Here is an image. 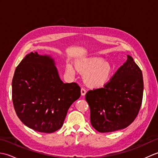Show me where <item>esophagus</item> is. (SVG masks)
<instances>
[{"mask_svg": "<svg viewBox=\"0 0 158 158\" xmlns=\"http://www.w3.org/2000/svg\"><path fill=\"white\" fill-rule=\"evenodd\" d=\"M81 96H85L86 94V90L84 88H81Z\"/></svg>", "mask_w": 158, "mask_h": 158, "instance_id": "esophagus-1", "label": "esophagus"}]
</instances>
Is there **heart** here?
<instances>
[{"instance_id": "obj_1", "label": "heart", "mask_w": 158, "mask_h": 158, "mask_svg": "<svg viewBox=\"0 0 158 158\" xmlns=\"http://www.w3.org/2000/svg\"><path fill=\"white\" fill-rule=\"evenodd\" d=\"M77 70L83 75L84 82L89 88H101L108 83L113 75V69L110 64L102 59L93 58L81 60L75 63ZM66 71L70 75L75 74L74 67L69 64Z\"/></svg>"}]
</instances>
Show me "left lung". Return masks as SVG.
Wrapping results in <instances>:
<instances>
[{
    "label": "left lung",
    "instance_id": "obj_1",
    "mask_svg": "<svg viewBox=\"0 0 158 158\" xmlns=\"http://www.w3.org/2000/svg\"><path fill=\"white\" fill-rule=\"evenodd\" d=\"M127 56L126 62L104 88L85 94L90 122L100 132L126 128L139 114L143 96V73L132 57Z\"/></svg>",
    "mask_w": 158,
    "mask_h": 158
}]
</instances>
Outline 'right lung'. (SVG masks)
Returning <instances> with one entry per match:
<instances>
[{"label":"right lung","instance_id":"add662e5","mask_svg":"<svg viewBox=\"0 0 158 158\" xmlns=\"http://www.w3.org/2000/svg\"><path fill=\"white\" fill-rule=\"evenodd\" d=\"M80 96L77 83L62 81L49 56L30 53L15 70L12 100L15 113L35 131L52 133L59 130L69 107Z\"/></svg>","mask_w":158,"mask_h":158}]
</instances>
